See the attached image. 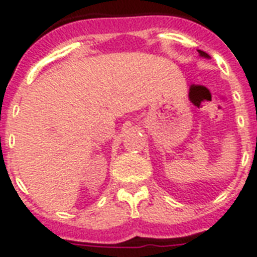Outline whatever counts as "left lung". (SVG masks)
Wrapping results in <instances>:
<instances>
[{"instance_id": "obj_1", "label": "left lung", "mask_w": 257, "mask_h": 257, "mask_svg": "<svg viewBox=\"0 0 257 257\" xmlns=\"http://www.w3.org/2000/svg\"><path fill=\"white\" fill-rule=\"evenodd\" d=\"M197 52H199V54H200V56H201V57L209 58V56H208V54L205 53V52H203V50H197Z\"/></svg>"}]
</instances>
